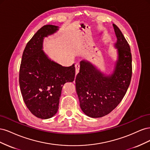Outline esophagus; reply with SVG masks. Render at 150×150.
Here are the masks:
<instances>
[{
	"instance_id": "esophagus-1",
	"label": "esophagus",
	"mask_w": 150,
	"mask_h": 150,
	"mask_svg": "<svg viewBox=\"0 0 150 150\" xmlns=\"http://www.w3.org/2000/svg\"><path fill=\"white\" fill-rule=\"evenodd\" d=\"M75 67H76V74H77L79 71V68H80V64L79 63H76L75 65Z\"/></svg>"
}]
</instances>
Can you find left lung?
Masks as SVG:
<instances>
[{
    "label": "left lung",
    "mask_w": 150,
    "mask_h": 150,
    "mask_svg": "<svg viewBox=\"0 0 150 150\" xmlns=\"http://www.w3.org/2000/svg\"><path fill=\"white\" fill-rule=\"evenodd\" d=\"M117 41V59L111 74L106 75L90 62H80L76 89L80 107L86 115L101 117L108 115L125 96L132 76L130 47L117 26L113 24Z\"/></svg>",
    "instance_id": "1"
}]
</instances>
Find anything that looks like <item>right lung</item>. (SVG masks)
Listing matches in <instances>:
<instances>
[{"label":"right lung","mask_w":150,"mask_h":150,"mask_svg":"<svg viewBox=\"0 0 150 150\" xmlns=\"http://www.w3.org/2000/svg\"><path fill=\"white\" fill-rule=\"evenodd\" d=\"M59 30V27L46 25L38 30L27 44L22 57L19 85L22 98L29 110L41 119L56 114L63 86L72 82L75 67H64L48 57L43 51L44 38Z\"/></svg>","instance_id":"right-lung-1"}]
</instances>
